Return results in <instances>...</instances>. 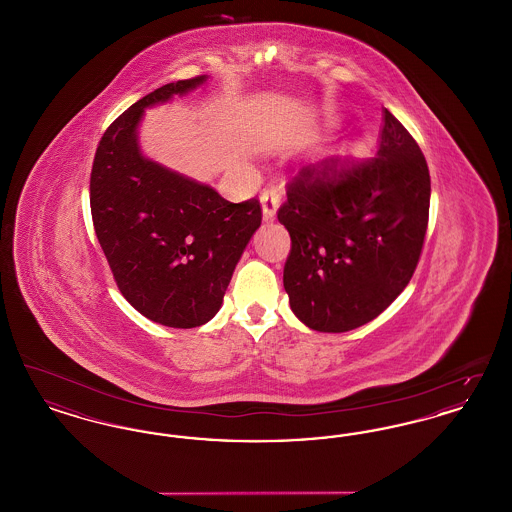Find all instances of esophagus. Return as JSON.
<instances>
[{
    "mask_svg": "<svg viewBox=\"0 0 512 512\" xmlns=\"http://www.w3.org/2000/svg\"><path fill=\"white\" fill-rule=\"evenodd\" d=\"M261 205H263V219L270 222V220H274L276 217V211H278V207H280V197L276 194V190H263V194H261Z\"/></svg>",
    "mask_w": 512,
    "mask_h": 512,
    "instance_id": "1",
    "label": "esophagus"
}]
</instances>
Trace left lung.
I'll return each instance as SVG.
<instances>
[{
    "label": "left lung",
    "mask_w": 512,
    "mask_h": 512,
    "mask_svg": "<svg viewBox=\"0 0 512 512\" xmlns=\"http://www.w3.org/2000/svg\"><path fill=\"white\" fill-rule=\"evenodd\" d=\"M430 172L407 128L382 109L372 157L332 155L299 172L278 220L292 238L284 288L317 332H349L403 292L418 263Z\"/></svg>",
    "instance_id": "obj_1"
}]
</instances>
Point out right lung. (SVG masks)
I'll return each instance as SVG.
<instances>
[{
  "label": "right lung",
  "mask_w": 512,
  "mask_h": 512,
  "mask_svg": "<svg viewBox=\"0 0 512 512\" xmlns=\"http://www.w3.org/2000/svg\"><path fill=\"white\" fill-rule=\"evenodd\" d=\"M207 78L165 84L130 105L105 130L90 178L96 236L119 290L138 313L171 328H195L219 313L261 226L257 199L230 203L142 153L146 109L194 92Z\"/></svg>",
  "instance_id": "obj_1"
}]
</instances>
